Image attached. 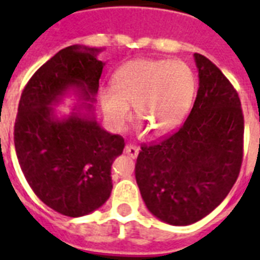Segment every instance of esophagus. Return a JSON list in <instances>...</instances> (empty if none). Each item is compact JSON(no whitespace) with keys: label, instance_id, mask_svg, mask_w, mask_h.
Here are the masks:
<instances>
[{"label":"esophagus","instance_id":"esophagus-1","mask_svg":"<svg viewBox=\"0 0 260 260\" xmlns=\"http://www.w3.org/2000/svg\"><path fill=\"white\" fill-rule=\"evenodd\" d=\"M139 147H136V146H132V144H126L125 146V154L126 155H129L131 158H136V156H138L139 155Z\"/></svg>","mask_w":260,"mask_h":260}]
</instances>
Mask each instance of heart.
Listing matches in <instances>:
<instances>
[{
  "instance_id": "1",
  "label": "heart",
  "mask_w": 260,
  "mask_h": 260,
  "mask_svg": "<svg viewBox=\"0 0 260 260\" xmlns=\"http://www.w3.org/2000/svg\"><path fill=\"white\" fill-rule=\"evenodd\" d=\"M197 89L193 69L183 60L139 58L124 63L112 77V90L100 91V104L114 129L135 116L155 135L177 129L189 112Z\"/></svg>"
}]
</instances>
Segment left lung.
Listing matches in <instances>:
<instances>
[{
  "label": "left lung",
  "mask_w": 260,
  "mask_h": 260,
  "mask_svg": "<svg viewBox=\"0 0 260 260\" xmlns=\"http://www.w3.org/2000/svg\"><path fill=\"white\" fill-rule=\"evenodd\" d=\"M197 97L183 125L142 144L135 177L151 213L171 225H189L217 208L238 179L244 117L238 91L214 63L194 54Z\"/></svg>",
  "instance_id": "8db88e82"
}]
</instances>
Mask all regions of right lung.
I'll use <instances>...</instances> for the list:
<instances>
[{"label":"right lung","instance_id":"right-lung-1","mask_svg":"<svg viewBox=\"0 0 260 260\" xmlns=\"http://www.w3.org/2000/svg\"><path fill=\"white\" fill-rule=\"evenodd\" d=\"M101 50L63 48L28 81L18 102L14 147L34 193L55 212L79 217L105 204L112 191V163L124 150V139L98 125L89 113L58 118L51 106L70 89L86 102L95 101L102 69Z\"/></svg>","mask_w":260,"mask_h":260}]
</instances>
